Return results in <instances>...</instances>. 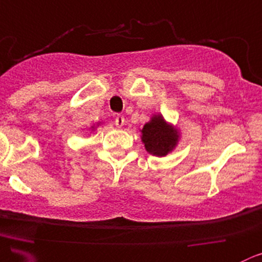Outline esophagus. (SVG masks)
Wrapping results in <instances>:
<instances>
[{"mask_svg":"<svg viewBox=\"0 0 262 262\" xmlns=\"http://www.w3.org/2000/svg\"><path fill=\"white\" fill-rule=\"evenodd\" d=\"M114 121H115V125L118 126V128H121V126L125 124V119H124L123 115H119V114H116L115 115V119H114Z\"/></svg>","mask_w":262,"mask_h":262,"instance_id":"esophagus-1","label":"esophagus"}]
</instances>
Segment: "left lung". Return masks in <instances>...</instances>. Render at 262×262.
Listing matches in <instances>:
<instances>
[{
  "mask_svg": "<svg viewBox=\"0 0 262 262\" xmlns=\"http://www.w3.org/2000/svg\"><path fill=\"white\" fill-rule=\"evenodd\" d=\"M142 141L149 154L165 156L177 144L178 133L165 123L162 116L155 115L142 129Z\"/></svg>",
  "mask_w": 262,
  "mask_h": 262,
  "instance_id": "8db88e82",
  "label": "left lung"
}]
</instances>
